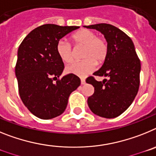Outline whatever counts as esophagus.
<instances>
[{
    "instance_id": "esophagus-1",
    "label": "esophagus",
    "mask_w": 156,
    "mask_h": 156,
    "mask_svg": "<svg viewBox=\"0 0 156 156\" xmlns=\"http://www.w3.org/2000/svg\"><path fill=\"white\" fill-rule=\"evenodd\" d=\"M85 83H86V81H85V80L81 79V84L83 85V84H85Z\"/></svg>"
}]
</instances>
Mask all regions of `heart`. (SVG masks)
<instances>
[{
	"label": "heart",
	"instance_id": "1",
	"mask_svg": "<svg viewBox=\"0 0 156 156\" xmlns=\"http://www.w3.org/2000/svg\"><path fill=\"white\" fill-rule=\"evenodd\" d=\"M73 41L78 46H83L81 62H76L66 67L68 73L84 77L94 70L96 62L101 64L105 60L108 53V42L102 37H97L90 30H80L73 36ZM56 52L63 62H71L73 59V51L69 43L60 40L56 45Z\"/></svg>",
	"mask_w": 156,
	"mask_h": 156
}]
</instances>
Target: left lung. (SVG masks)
Returning a JSON list of instances; mask_svg holds the SVG:
<instances>
[{
    "instance_id": "obj_1",
    "label": "left lung",
    "mask_w": 156,
    "mask_h": 156,
    "mask_svg": "<svg viewBox=\"0 0 156 156\" xmlns=\"http://www.w3.org/2000/svg\"><path fill=\"white\" fill-rule=\"evenodd\" d=\"M104 34L108 44V53L102 66L94 76H107L97 81L94 76L86 80L93 85L94 93L88 98L87 104L95 115L112 119L124 112L134 100L140 85V62L134 45L124 32L112 25L84 26Z\"/></svg>"
}]
</instances>
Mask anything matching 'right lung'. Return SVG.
Listing matches in <instances>:
<instances>
[{"instance_id":"obj_1","label":"right lung","mask_w":156,"mask_h":156,"mask_svg":"<svg viewBox=\"0 0 156 156\" xmlns=\"http://www.w3.org/2000/svg\"><path fill=\"white\" fill-rule=\"evenodd\" d=\"M79 28L42 25L32 30L19 45L16 66L19 93L25 106L40 119H50L62 114L70 94L80 85V80L74 74L58 79L64 63L56 52L57 43Z\"/></svg>"}]
</instances>
